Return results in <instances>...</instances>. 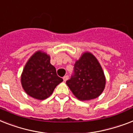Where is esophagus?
<instances>
[{
    "label": "esophagus",
    "mask_w": 133,
    "mask_h": 133,
    "mask_svg": "<svg viewBox=\"0 0 133 133\" xmlns=\"http://www.w3.org/2000/svg\"><path fill=\"white\" fill-rule=\"evenodd\" d=\"M68 79H69V76H68V75H65V76H64L63 77L64 82H66Z\"/></svg>",
    "instance_id": "34e87169"
}]
</instances>
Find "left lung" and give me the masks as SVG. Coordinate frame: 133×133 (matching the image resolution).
I'll return each instance as SVG.
<instances>
[{"instance_id": "1", "label": "left lung", "mask_w": 133, "mask_h": 133, "mask_svg": "<svg viewBox=\"0 0 133 133\" xmlns=\"http://www.w3.org/2000/svg\"><path fill=\"white\" fill-rule=\"evenodd\" d=\"M66 83L78 99L90 100L102 93L106 78L97 58L91 53L86 52L75 62L73 74Z\"/></svg>"}]
</instances>
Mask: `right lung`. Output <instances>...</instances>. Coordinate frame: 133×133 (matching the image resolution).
Masks as SVG:
<instances>
[{
  "mask_svg": "<svg viewBox=\"0 0 133 133\" xmlns=\"http://www.w3.org/2000/svg\"><path fill=\"white\" fill-rule=\"evenodd\" d=\"M63 79L58 77L56 68L50 63V56L44 52H36L24 66L21 84L27 95L42 100L51 95Z\"/></svg>",
  "mask_w": 133,
  "mask_h": 133,
  "instance_id": "obj_1",
  "label": "right lung"
}]
</instances>
